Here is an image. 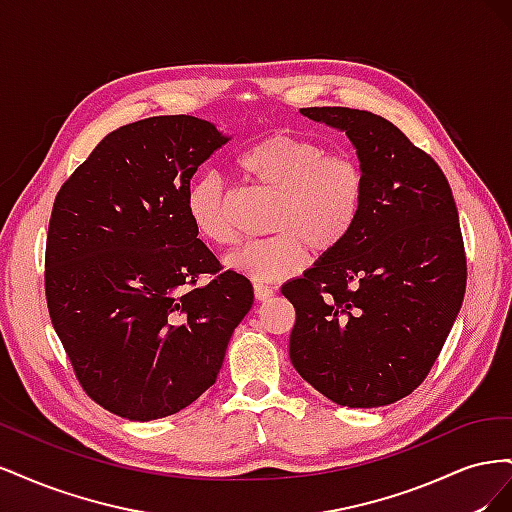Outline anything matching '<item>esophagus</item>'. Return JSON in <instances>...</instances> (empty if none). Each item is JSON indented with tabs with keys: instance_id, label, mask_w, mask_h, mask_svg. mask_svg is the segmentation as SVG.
Here are the masks:
<instances>
[{
	"instance_id": "obj_1",
	"label": "esophagus",
	"mask_w": 512,
	"mask_h": 512,
	"mask_svg": "<svg viewBox=\"0 0 512 512\" xmlns=\"http://www.w3.org/2000/svg\"><path fill=\"white\" fill-rule=\"evenodd\" d=\"M254 297L258 301H267L273 297V288L265 286V284H254Z\"/></svg>"
}]
</instances>
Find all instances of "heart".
Listing matches in <instances>:
<instances>
[{
	"label": "heart",
	"instance_id": "1",
	"mask_svg": "<svg viewBox=\"0 0 512 512\" xmlns=\"http://www.w3.org/2000/svg\"><path fill=\"white\" fill-rule=\"evenodd\" d=\"M241 173L277 194L269 230L275 235L241 245L226 267L254 282L297 275L307 247L318 256L339 250L352 235L365 205L367 181L361 164L331 153L314 138L273 132L258 138L237 158ZM185 211L196 235L222 247L235 241L228 192L218 175H200L185 192Z\"/></svg>",
	"mask_w": 512,
	"mask_h": 512
}]
</instances>
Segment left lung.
Here are the masks:
<instances>
[{
    "mask_svg": "<svg viewBox=\"0 0 512 512\" xmlns=\"http://www.w3.org/2000/svg\"><path fill=\"white\" fill-rule=\"evenodd\" d=\"M301 115L346 132L367 194L346 243L282 286L297 312L290 361L337 406H389L425 380L463 303L455 198L440 166L384 117L344 106Z\"/></svg>",
    "mask_w": 512,
    "mask_h": 512,
    "instance_id": "8db88e82",
    "label": "left lung"
}]
</instances>
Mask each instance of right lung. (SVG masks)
<instances>
[{
    "label": "right lung",
    "mask_w": 512,
    "mask_h": 512,
    "mask_svg": "<svg viewBox=\"0 0 512 512\" xmlns=\"http://www.w3.org/2000/svg\"><path fill=\"white\" fill-rule=\"evenodd\" d=\"M228 141L192 115L134 121L106 134L55 198L44 271L53 327L85 393L128 421L203 395L252 309L250 280L222 271L185 211L190 179ZM205 272L214 280L196 287Z\"/></svg>",
    "instance_id": "add662e5"
}]
</instances>
